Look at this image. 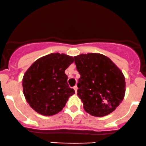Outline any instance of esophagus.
Returning a JSON list of instances; mask_svg holds the SVG:
<instances>
[{"label": "esophagus", "instance_id": "esophagus-1", "mask_svg": "<svg viewBox=\"0 0 146 146\" xmlns=\"http://www.w3.org/2000/svg\"><path fill=\"white\" fill-rule=\"evenodd\" d=\"M77 89H78L77 86H74V91H75V93H76V92H77Z\"/></svg>", "mask_w": 146, "mask_h": 146}]
</instances>
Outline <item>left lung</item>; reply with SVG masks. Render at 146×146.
<instances>
[{
    "label": "left lung",
    "mask_w": 146,
    "mask_h": 146,
    "mask_svg": "<svg viewBox=\"0 0 146 146\" xmlns=\"http://www.w3.org/2000/svg\"><path fill=\"white\" fill-rule=\"evenodd\" d=\"M74 63L80 74L77 95L89 114L102 117L113 112L122 102L125 77L106 56L98 53L76 56Z\"/></svg>",
    "instance_id": "obj_1"
}]
</instances>
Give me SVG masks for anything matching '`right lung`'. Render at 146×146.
<instances>
[{"instance_id":"obj_1","label":"right lung","mask_w":146,"mask_h":146,"mask_svg":"<svg viewBox=\"0 0 146 146\" xmlns=\"http://www.w3.org/2000/svg\"><path fill=\"white\" fill-rule=\"evenodd\" d=\"M71 56L52 53L36 60L23 79V94L32 109L43 116H52L62 110L75 93L69 87L66 69L73 63Z\"/></svg>"}]
</instances>
